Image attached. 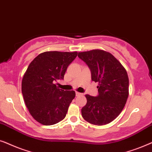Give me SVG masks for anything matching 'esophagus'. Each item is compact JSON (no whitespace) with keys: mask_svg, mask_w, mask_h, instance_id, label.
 <instances>
[{"mask_svg":"<svg viewBox=\"0 0 152 152\" xmlns=\"http://www.w3.org/2000/svg\"><path fill=\"white\" fill-rule=\"evenodd\" d=\"M81 94H82L81 93H80V92H76V96H80V95H81Z\"/></svg>","mask_w":152,"mask_h":152,"instance_id":"obj_1","label":"esophagus"}]
</instances>
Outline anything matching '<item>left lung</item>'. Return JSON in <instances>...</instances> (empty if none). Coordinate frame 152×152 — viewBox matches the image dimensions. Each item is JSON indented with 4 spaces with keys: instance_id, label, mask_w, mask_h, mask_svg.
Returning a JSON list of instances; mask_svg holds the SVG:
<instances>
[{
    "instance_id": "8db88e82",
    "label": "left lung",
    "mask_w": 152,
    "mask_h": 152,
    "mask_svg": "<svg viewBox=\"0 0 152 152\" xmlns=\"http://www.w3.org/2000/svg\"><path fill=\"white\" fill-rule=\"evenodd\" d=\"M78 58L91 71L92 80L99 83V94H86L82 116L90 124H107L120 114L129 96V77L122 64L110 53L94 49L79 52Z\"/></svg>"
}]
</instances>
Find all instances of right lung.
Masks as SVG:
<instances>
[{"mask_svg": "<svg viewBox=\"0 0 152 152\" xmlns=\"http://www.w3.org/2000/svg\"><path fill=\"white\" fill-rule=\"evenodd\" d=\"M77 52L46 51L30 62L22 79L21 91L32 117L40 124L49 126L65 117L74 99V91H64L56 83L63 79L66 69Z\"/></svg>", "mask_w": 152, "mask_h": 152, "instance_id": "add662e5", "label": "right lung"}]
</instances>
